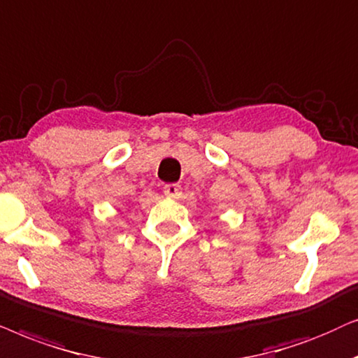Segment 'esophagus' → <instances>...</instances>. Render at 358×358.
<instances>
[{"label": "esophagus", "instance_id": "1", "mask_svg": "<svg viewBox=\"0 0 358 358\" xmlns=\"http://www.w3.org/2000/svg\"><path fill=\"white\" fill-rule=\"evenodd\" d=\"M164 193H165V196H169V198H178L180 194H182V187L176 183H169L164 187Z\"/></svg>", "mask_w": 358, "mask_h": 358}]
</instances>
